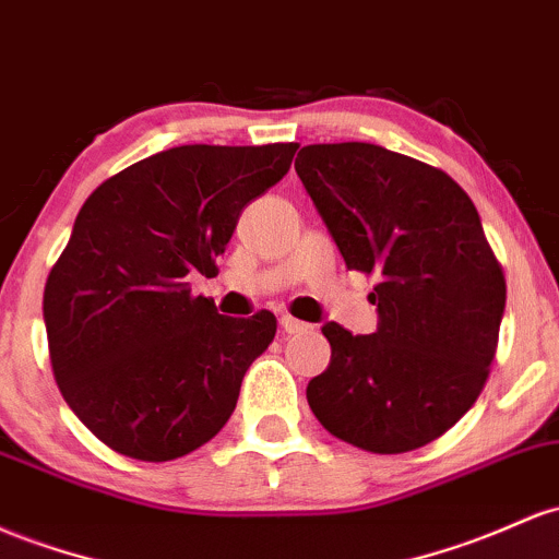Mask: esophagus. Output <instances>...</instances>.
Returning a JSON list of instances; mask_svg holds the SVG:
<instances>
[{
  "instance_id": "34e87169",
  "label": "esophagus",
  "mask_w": 559,
  "mask_h": 559,
  "mask_svg": "<svg viewBox=\"0 0 559 559\" xmlns=\"http://www.w3.org/2000/svg\"><path fill=\"white\" fill-rule=\"evenodd\" d=\"M281 329H284L286 334H302V331H310L312 326L305 321H297V318L292 316H281Z\"/></svg>"
}]
</instances>
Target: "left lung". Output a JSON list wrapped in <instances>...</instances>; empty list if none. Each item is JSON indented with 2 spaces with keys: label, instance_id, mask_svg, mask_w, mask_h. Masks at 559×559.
Returning <instances> with one entry per match:
<instances>
[{
  "label": "left lung",
  "instance_id": "8db88e82",
  "mask_svg": "<svg viewBox=\"0 0 559 559\" xmlns=\"http://www.w3.org/2000/svg\"><path fill=\"white\" fill-rule=\"evenodd\" d=\"M294 169L345 265L379 275L373 334L323 323L312 414L364 451L421 449L472 408L496 355L507 284L480 214L445 171L382 145H305Z\"/></svg>",
  "mask_w": 559,
  "mask_h": 559
}]
</instances>
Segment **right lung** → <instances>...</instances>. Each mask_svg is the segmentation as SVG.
<instances>
[{
  "label": "right lung",
  "mask_w": 559,
  "mask_h": 559,
  "mask_svg": "<svg viewBox=\"0 0 559 559\" xmlns=\"http://www.w3.org/2000/svg\"><path fill=\"white\" fill-rule=\"evenodd\" d=\"M297 143L180 145L132 164L84 201L45 286L55 382L108 449L169 462L236 408L275 316H219L190 275L217 273L238 217L292 167Z\"/></svg>",
  "instance_id": "obj_1"
}]
</instances>
